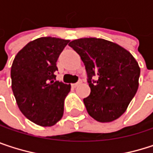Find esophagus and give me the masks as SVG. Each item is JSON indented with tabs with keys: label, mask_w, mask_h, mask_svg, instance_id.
<instances>
[{
	"label": "esophagus",
	"mask_w": 153,
	"mask_h": 153,
	"mask_svg": "<svg viewBox=\"0 0 153 153\" xmlns=\"http://www.w3.org/2000/svg\"><path fill=\"white\" fill-rule=\"evenodd\" d=\"M81 82H82V80H81V79H79V81H78V82H76V83H74V84H73V87H74V88H75V87H77L78 85H79Z\"/></svg>",
	"instance_id": "1"
}]
</instances>
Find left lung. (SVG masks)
Here are the masks:
<instances>
[{"label": "left lung", "mask_w": 153, "mask_h": 153, "mask_svg": "<svg viewBox=\"0 0 153 153\" xmlns=\"http://www.w3.org/2000/svg\"><path fill=\"white\" fill-rule=\"evenodd\" d=\"M84 63L90 95L83 99L88 114L99 122L120 117L138 88L140 68L122 47L103 39L84 38L69 43Z\"/></svg>", "instance_id": "8db88e82"}]
</instances>
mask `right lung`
<instances>
[{"label": "right lung", "mask_w": 153, "mask_h": 153, "mask_svg": "<svg viewBox=\"0 0 153 153\" xmlns=\"http://www.w3.org/2000/svg\"><path fill=\"white\" fill-rule=\"evenodd\" d=\"M70 41L42 37L29 42L16 56L10 76L21 112L33 123L51 127L64 114L70 84L56 80V61Z\"/></svg>", "instance_id": "add662e5"}]
</instances>
